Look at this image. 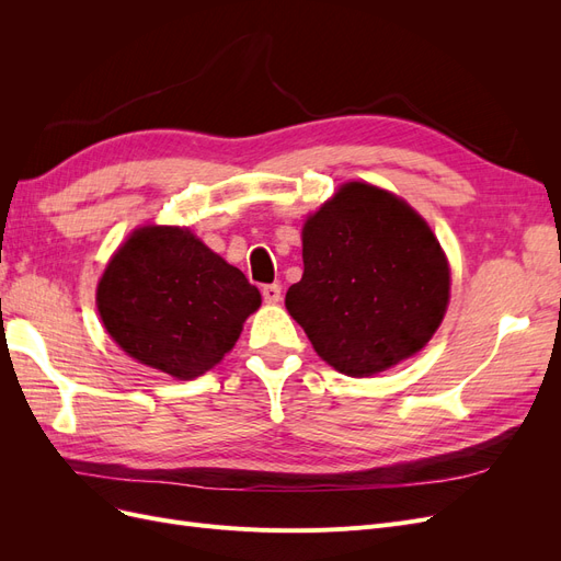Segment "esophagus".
Listing matches in <instances>:
<instances>
[{
    "mask_svg": "<svg viewBox=\"0 0 561 561\" xmlns=\"http://www.w3.org/2000/svg\"><path fill=\"white\" fill-rule=\"evenodd\" d=\"M262 297L266 304H278L280 301V285L278 283H271L262 287Z\"/></svg>",
    "mask_w": 561,
    "mask_h": 561,
    "instance_id": "1",
    "label": "esophagus"
}]
</instances>
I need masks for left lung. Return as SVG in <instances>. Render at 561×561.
<instances>
[{
  "label": "left lung",
  "mask_w": 561,
  "mask_h": 561,
  "mask_svg": "<svg viewBox=\"0 0 561 561\" xmlns=\"http://www.w3.org/2000/svg\"><path fill=\"white\" fill-rule=\"evenodd\" d=\"M301 280L285 307L316 353L348 377L412 358L443 322L449 264L410 203L346 182L301 229Z\"/></svg>",
  "instance_id": "left-lung-1"
}]
</instances>
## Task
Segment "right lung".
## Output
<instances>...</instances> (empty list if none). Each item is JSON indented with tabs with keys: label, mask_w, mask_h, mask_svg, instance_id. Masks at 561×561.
<instances>
[{
	"label": "right lung",
	"mask_w": 561,
	"mask_h": 561,
	"mask_svg": "<svg viewBox=\"0 0 561 561\" xmlns=\"http://www.w3.org/2000/svg\"><path fill=\"white\" fill-rule=\"evenodd\" d=\"M95 301L130 358L190 381L233 348L262 295L186 227L147 225L112 254Z\"/></svg>",
	"instance_id": "obj_1"
}]
</instances>
